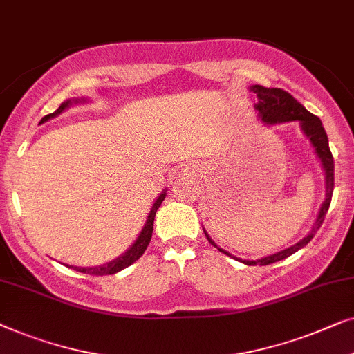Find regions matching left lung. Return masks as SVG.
<instances>
[{
  "instance_id": "left-lung-1",
  "label": "left lung",
  "mask_w": 354,
  "mask_h": 354,
  "mask_svg": "<svg viewBox=\"0 0 354 354\" xmlns=\"http://www.w3.org/2000/svg\"><path fill=\"white\" fill-rule=\"evenodd\" d=\"M250 91L257 94V97H258L257 111H258V115L261 117V120L265 123H282V122H293V120L300 122L303 133L310 138V141L313 142V146H315V149H316L317 156H319V158H321L322 167H324V170H326V191H327L326 201H324V203H322L319 216H317L316 225H315V227H313V231L308 234L305 239H301L300 242L295 243V245L288 247L282 252H277V253H274V255L261 258V260H257V261H248V260L242 261L248 266H257V265L266 266V265H271V263L281 261V260H283V258L293 255L297 250H300L301 247H305L306 243L310 242L313 237H315L316 231L321 227L322 221H324V218L327 215L328 207H330V201H332L333 157H332L330 149H328V139H327L326 129H324V127H322L321 120L316 115H313L311 112H308L306 109L292 96V94H288L287 91H283V89H281V88H265V86H261V84H255V86H252ZM207 239L210 241L212 245H215V243L212 242L210 237L207 236ZM216 248L220 252L229 255L227 252L221 250L220 247H216Z\"/></svg>"
}]
</instances>
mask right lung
I'll list each match as a JSON object with an SVG mask.
<instances>
[{
	"label": "right lung",
	"instance_id": "1",
	"mask_svg": "<svg viewBox=\"0 0 354 354\" xmlns=\"http://www.w3.org/2000/svg\"><path fill=\"white\" fill-rule=\"evenodd\" d=\"M68 104H71V101L64 102L62 106L59 107L56 112H53V113H49V115L43 117L41 118V123L49 120V118L56 117L57 113H61L64 109L68 106ZM163 198H165V192H163L162 196L157 198L156 203H153L152 210H151V213H149V216H147L146 226H144L141 234H139V237L136 239V242H134L133 245L129 247L128 252H125V255H122L120 258H117V260L107 263V265H104V266H96V268H77V266L73 268L72 266L73 270H77L78 272H83V274H89V276H106V274H115V272L125 270V268H128L129 265H133V263L136 261L138 258L142 257V253L146 252L149 242H151L152 231H153V218H156V213L158 210V207H160V203L163 202Z\"/></svg>",
	"mask_w": 354,
	"mask_h": 354
}]
</instances>
